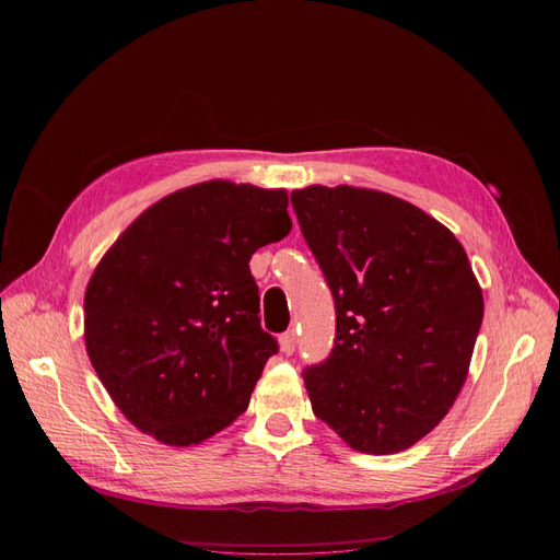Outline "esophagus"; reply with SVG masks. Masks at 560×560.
<instances>
[{
	"label": "esophagus",
	"mask_w": 560,
	"mask_h": 560,
	"mask_svg": "<svg viewBox=\"0 0 560 560\" xmlns=\"http://www.w3.org/2000/svg\"><path fill=\"white\" fill-rule=\"evenodd\" d=\"M280 350H282L284 354H292V352L296 350V331H294V329L284 331V334L280 336Z\"/></svg>",
	"instance_id": "esophagus-1"
}]
</instances>
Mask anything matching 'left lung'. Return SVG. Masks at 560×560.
I'll list each match as a JSON object with an SVG mask.
<instances>
[{"instance_id": "obj_1", "label": "left lung", "mask_w": 560, "mask_h": 560, "mask_svg": "<svg viewBox=\"0 0 560 560\" xmlns=\"http://www.w3.org/2000/svg\"><path fill=\"white\" fill-rule=\"evenodd\" d=\"M331 290L329 358L303 371L313 413L362 453L413 446L467 378L481 287L455 235L401 198L358 186L292 194Z\"/></svg>"}]
</instances>
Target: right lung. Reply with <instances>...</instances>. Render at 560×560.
<instances>
[{
  "instance_id": "right-lung-1",
  "label": "right lung",
  "mask_w": 560,
  "mask_h": 560,
  "mask_svg": "<svg viewBox=\"0 0 560 560\" xmlns=\"http://www.w3.org/2000/svg\"><path fill=\"white\" fill-rule=\"evenodd\" d=\"M284 189L212 179L154 202L83 296L97 378L135 428L200 444L249 404L278 341L261 329L252 254L292 231Z\"/></svg>"
}]
</instances>
